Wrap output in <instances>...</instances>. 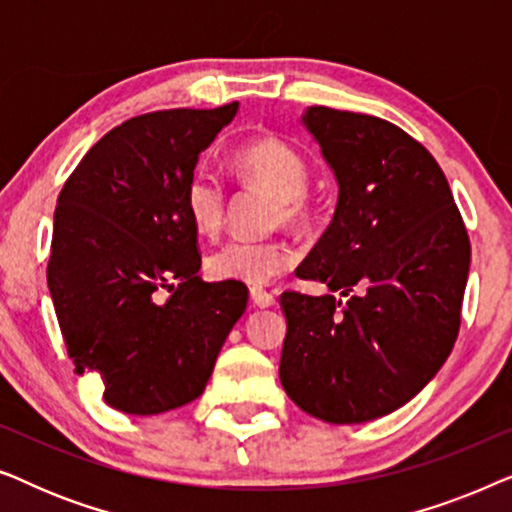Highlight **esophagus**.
I'll return each mask as SVG.
<instances>
[{
    "label": "esophagus",
    "instance_id": "34e87169",
    "mask_svg": "<svg viewBox=\"0 0 512 512\" xmlns=\"http://www.w3.org/2000/svg\"><path fill=\"white\" fill-rule=\"evenodd\" d=\"M251 300H254L256 307H272L275 305V296L265 289H251Z\"/></svg>",
    "mask_w": 512,
    "mask_h": 512
}]
</instances>
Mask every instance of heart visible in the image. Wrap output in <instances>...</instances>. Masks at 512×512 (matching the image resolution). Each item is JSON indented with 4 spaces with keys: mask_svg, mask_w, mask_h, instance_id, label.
I'll return each mask as SVG.
<instances>
[{
    "mask_svg": "<svg viewBox=\"0 0 512 512\" xmlns=\"http://www.w3.org/2000/svg\"><path fill=\"white\" fill-rule=\"evenodd\" d=\"M242 177L277 198L279 223L296 226L305 219V193L310 186V165L300 153L277 137H256L235 153ZM184 207L195 233L214 237L226 219V188L207 170H195L186 181ZM293 251L284 242L230 240L207 256L205 268L214 282L261 286L291 268Z\"/></svg>",
    "mask_w": 512,
    "mask_h": 512,
    "instance_id": "b5f03b06",
    "label": "heart"
}]
</instances>
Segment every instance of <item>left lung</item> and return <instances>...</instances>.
<instances>
[{
  "instance_id": "obj_1",
  "label": "left lung",
  "mask_w": 512,
  "mask_h": 512,
  "mask_svg": "<svg viewBox=\"0 0 512 512\" xmlns=\"http://www.w3.org/2000/svg\"><path fill=\"white\" fill-rule=\"evenodd\" d=\"M305 130L338 181V205L296 275L331 293L279 298V380L307 415L363 424L412 401L450 356L471 242L443 170L377 116L305 109Z\"/></svg>"
}]
</instances>
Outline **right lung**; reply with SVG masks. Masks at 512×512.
Returning <instances> with one entry per match:
<instances>
[{
    "label": "right lung",
    "mask_w": 512,
    "mask_h": 512,
    "mask_svg": "<svg viewBox=\"0 0 512 512\" xmlns=\"http://www.w3.org/2000/svg\"><path fill=\"white\" fill-rule=\"evenodd\" d=\"M240 104L170 109L109 130L62 186L48 289L69 359L100 375L125 415H160L198 398L247 310L244 284L198 275L184 207L200 153Z\"/></svg>",
    "instance_id": "right-lung-1"
}]
</instances>
